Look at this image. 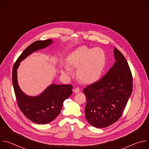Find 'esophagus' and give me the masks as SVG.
<instances>
[{"instance_id":"obj_1","label":"esophagus","mask_w":149,"mask_h":149,"mask_svg":"<svg viewBox=\"0 0 149 149\" xmlns=\"http://www.w3.org/2000/svg\"><path fill=\"white\" fill-rule=\"evenodd\" d=\"M79 91H80V90H79V88H78V87L75 88L74 90V92L75 93H78L79 92Z\"/></svg>"}]
</instances>
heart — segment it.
I'll use <instances>...</instances> for the list:
<instances>
[{
    "label": "heart",
    "mask_w": 149,
    "mask_h": 149,
    "mask_svg": "<svg viewBox=\"0 0 149 149\" xmlns=\"http://www.w3.org/2000/svg\"><path fill=\"white\" fill-rule=\"evenodd\" d=\"M68 64L73 68H78L77 75L82 82L91 83L97 80L102 71L105 63V55L99 48L90 49L81 47L72 52L67 59ZM62 73L70 75L72 70L69 66L62 67Z\"/></svg>",
    "instance_id": "heart-1"
}]
</instances>
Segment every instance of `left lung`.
I'll return each mask as SVG.
<instances>
[{"instance_id":"1","label":"left lung","mask_w":149,"mask_h":149,"mask_svg":"<svg viewBox=\"0 0 149 149\" xmlns=\"http://www.w3.org/2000/svg\"><path fill=\"white\" fill-rule=\"evenodd\" d=\"M114 53L116 62L109 72L83 90L87 98L85 115L97 128L108 127L121 117L133 91L128 63L116 48Z\"/></svg>"}]
</instances>
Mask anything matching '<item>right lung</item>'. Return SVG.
<instances>
[{"label":"right lung","mask_w":149,"mask_h":149,"mask_svg":"<svg viewBox=\"0 0 149 149\" xmlns=\"http://www.w3.org/2000/svg\"><path fill=\"white\" fill-rule=\"evenodd\" d=\"M51 39L36 40L19 56L12 70V82L18 107L20 111L31 121L37 124H44L51 122L60 113L63 102L72 93L70 84H51L39 95L30 97L20 89L17 80V69L20 62L32 52L46 48L52 44Z\"/></svg>","instance_id":"add662e5"}]
</instances>
